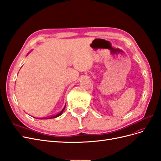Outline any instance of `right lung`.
<instances>
[{"label": "right lung", "instance_id": "right-lung-1", "mask_svg": "<svg viewBox=\"0 0 161 161\" xmlns=\"http://www.w3.org/2000/svg\"><path fill=\"white\" fill-rule=\"evenodd\" d=\"M28 55V54H27ZM65 106H64V108H63V109L60 111V112H59L58 114H56V115H54V116H52V117H48V118H47V119H53V118H56V117H59V116H60L62 114H63V112H64V109H65Z\"/></svg>", "mask_w": 161, "mask_h": 161}]
</instances>
